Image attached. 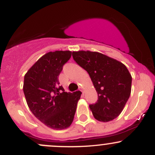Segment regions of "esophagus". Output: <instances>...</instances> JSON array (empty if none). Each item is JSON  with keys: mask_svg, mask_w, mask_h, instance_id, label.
Wrapping results in <instances>:
<instances>
[{"mask_svg": "<svg viewBox=\"0 0 155 155\" xmlns=\"http://www.w3.org/2000/svg\"><path fill=\"white\" fill-rule=\"evenodd\" d=\"M79 90H80V91H81V92H82L83 93H84V91H83V88L81 87H79Z\"/></svg>", "mask_w": 155, "mask_h": 155, "instance_id": "1", "label": "esophagus"}]
</instances>
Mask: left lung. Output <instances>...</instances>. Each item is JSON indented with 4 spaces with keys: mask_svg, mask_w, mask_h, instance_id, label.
I'll list each match as a JSON object with an SVG mask.
<instances>
[{
    "mask_svg": "<svg viewBox=\"0 0 155 155\" xmlns=\"http://www.w3.org/2000/svg\"><path fill=\"white\" fill-rule=\"evenodd\" d=\"M72 56L87 71L97 93V101L90 105L94 117L104 122L117 118L131 92L132 77L125 65L96 51H73Z\"/></svg>",
    "mask_w": 155,
    "mask_h": 155,
    "instance_id": "left-lung-1",
    "label": "left lung"
}]
</instances>
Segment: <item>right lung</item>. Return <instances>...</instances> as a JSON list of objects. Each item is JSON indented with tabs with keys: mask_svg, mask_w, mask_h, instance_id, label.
<instances>
[{
	"mask_svg": "<svg viewBox=\"0 0 155 155\" xmlns=\"http://www.w3.org/2000/svg\"><path fill=\"white\" fill-rule=\"evenodd\" d=\"M70 51H50L29 69L24 78L23 91L34 116L54 130L68 127L74 120L81 92H65L58 77L71 57Z\"/></svg>",
	"mask_w": 155,
	"mask_h": 155,
	"instance_id": "1",
	"label": "right lung"
}]
</instances>
